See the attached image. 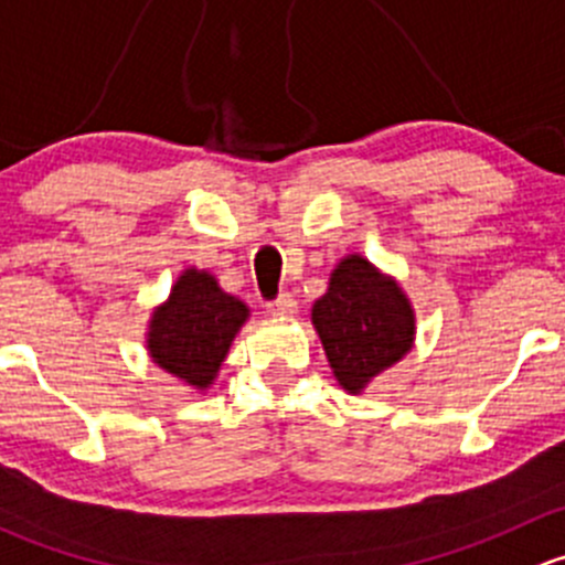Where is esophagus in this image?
<instances>
[{
    "label": "esophagus",
    "instance_id": "esophagus-1",
    "mask_svg": "<svg viewBox=\"0 0 565 565\" xmlns=\"http://www.w3.org/2000/svg\"><path fill=\"white\" fill-rule=\"evenodd\" d=\"M295 311H298V300H295L289 292L278 295L276 300H270V303H267V315L276 317V319L295 317Z\"/></svg>",
    "mask_w": 565,
    "mask_h": 565
}]
</instances>
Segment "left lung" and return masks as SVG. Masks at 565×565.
I'll return each mask as SVG.
<instances>
[{"instance_id": "8db88e82", "label": "left lung", "mask_w": 565, "mask_h": 565, "mask_svg": "<svg viewBox=\"0 0 565 565\" xmlns=\"http://www.w3.org/2000/svg\"><path fill=\"white\" fill-rule=\"evenodd\" d=\"M311 322L335 383L355 396L402 361L415 341L409 298L396 278L361 254L344 256L333 267L328 292L311 306Z\"/></svg>"}]
</instances>
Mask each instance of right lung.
I'll return each instance as SVG.
<instances>
[{
    "label": "right lung",
    "instance_id": "obj_1",
    "mask_svg": "<svg viewBox=\"0 0 565 565\" xmlns=\"http://www.w3.org/2000/svg\"><path fill=\"white\" fill-rule=\"evenodd\" d=\"M248 317V306L224 292L213 273L185 267L169 298L152 309L147 352L180 383L207 391Z\"/></svg>",
    "mask_w": 565,
    "mask_h": 565
}]
</instances>
